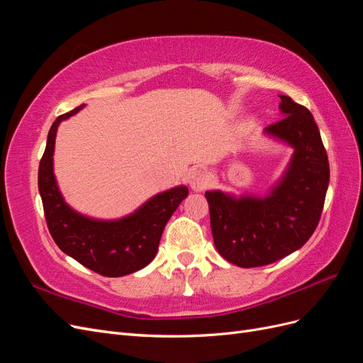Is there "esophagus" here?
<instances>
[{
  "label": "esophagus",
  "mask_w": 363,
  "mask_h": 363,
  "mask_svg": "<svg viewBox=\"0 0 363 363\" xmlns=\"http://www.w3.org/2000/svg\"><path fill=\"white\" fill-rule=\"evenodd\" d=\"M208 182H211V179L204 171H194L189 177V184L195 192L204 191L208 186Z\"/></svg>",
  "instance_id": "esophagus-1"
}]
</instances>
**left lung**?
<instances>
[{
  "label": "left lung",
  "instance_id": "1",
  "mask_svg": "<svg viewBox=\"0 0 363 363\" xmlns=\"http://www.w3.org/2000/svg\"><path fill=\"white\" fill-rule=\"evenodd\" d=\"M284 118L265 128L295 151L288 171L265 199L207 191L213 242L240 268L269 265L301 248L320 223L330 180L320 130L309 108L280 95Z\"/></svg>",
  "mask_w": 363,
  "mask_h": 363
}]
</instances>
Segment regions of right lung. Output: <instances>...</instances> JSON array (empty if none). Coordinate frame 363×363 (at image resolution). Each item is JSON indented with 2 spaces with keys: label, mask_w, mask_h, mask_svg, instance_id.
<instances>
[{
  "label": "right lung",
  "mask_w": 363,
  "mask_h": 363,
  "mask_svg": "<svg viewBox=\"0 0 363 363\" xmlns=\"http://www.w3.org/2000/svg\"><path fill=\"white\" fill-rule=\"evenodd\" d=\"M82 107L57 116L50 128L38 174L43 213L54 242L65 255L100 276L123 277L155 259L164 225L189 191L186 186H179L162 192L118 221H96L74 212L63 201L54 179L52 152L60 121L75 115Z\"/></svg>",
  "instance_id": "1"
}]
</instances>
